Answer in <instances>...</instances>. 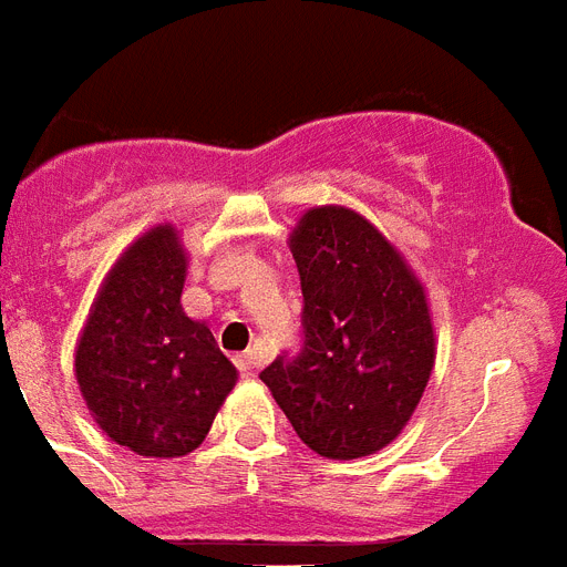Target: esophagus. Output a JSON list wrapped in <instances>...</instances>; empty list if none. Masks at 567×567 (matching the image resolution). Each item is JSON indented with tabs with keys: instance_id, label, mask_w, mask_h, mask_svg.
Listing matches in <instances>:
<instances>
[{
	"instance_id": "obj_1",
	"label": "esophagus",
	"mask_w": 567,
	"mask_h": 567,
	"mask_svg": "<svg viewBox=\"0 0 567 567\" xmlns=\"http://www.w3.org/2000/svg\"><path fill=\"white\" fill-rule=\"evenodd\" d=\"M234 364H237V371H240L243 377H255L257 357L251 353V350H246V353H240V357H234Z\"/></svg>"
}]
</instances>
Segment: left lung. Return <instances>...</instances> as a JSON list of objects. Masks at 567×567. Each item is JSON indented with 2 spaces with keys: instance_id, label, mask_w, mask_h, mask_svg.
<instances>
[{
  "instance_id": "8db88e82",
  "label": "left lung",
  "mask_w": 567,
  "mask_h": 567,
  "mask_svg": "<svg viewBox=\"0 0 567 567\" xmlns=\"http://www.w3.org/2000/svg\"><path fill=\"white\" fill-rule=\"evenodd\" d=\"M303 292V344L264 373L295 434L312 452L353 461L405 429L434 368L425 289L373 223L310 208L289 234Z\"/></svg>"
}]
</instances>
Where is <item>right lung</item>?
Returning a JSON list of instances; mask_svg holds the SVG:
<instances>
[{"label": "right lung", "instance_id": "right-lung-1", "mask_svg": "<svg viewBox=\"0 0 567 567\" xmlns=\"http://www.w3.org/2000/svg\"><path fill=\"white\" fill-rule=\"evenodd\" d=\"M185 272L176 228L144 231L97 289L74 350L95 423L144 457L194 452L237 382L214 333L182 310Z\"/></svg>", "mask_w": 567, "mask_h": 567}]
</instances>
